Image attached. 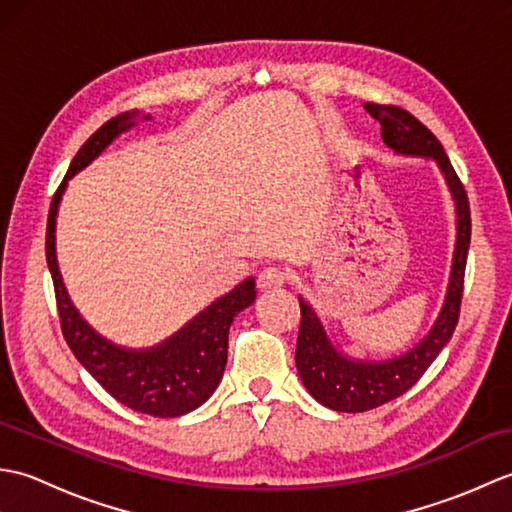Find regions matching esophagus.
Listing matches in <instances>:
<instances>
[{
	"instance_id": "1",
	"label": "esophagus",
	"mask_w": 512,
	"mask_h": 512,
	"mask_svg": "<svg viewBox=\"0 0 512 512\" xmlns=\"http://www.w3.org/2000/svg\"><path fill=\"white\" fill-rule=\"evenodd\" d=\"M286 281H288V273H286V268H281V266H268L257 277L259 288H264V290L284 286Z\"/></svg>"
}]
</instances>
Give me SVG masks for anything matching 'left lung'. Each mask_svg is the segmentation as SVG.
Segmentation results:
<instances>
[{"instance_id":"obj_1","label":"left lung","mask_w":512,"mask_h":512,"mask_svg":"<svg viewBox=\"0 0 512 512\" xmlns=\"http://www.w3.org/2000/svg\"><path fill=\"white\" fill-rule=\"evenodd\" d=\"M365 110L380 123V136H383L387 147L398 151V154L429 156L438 162L455 198V209H458V242H455L447 301H444L436 325L411 352L391 358V361H350V358L336 352L328 336H325L317 314H314L306 301L299 299L301 323L295 354L299 376L306 389L321 405L345 413L376 409L402 396L418 383L429 365L436 361V356L449 343L460 319L466 255H469L471 242L469 198H466L464 184L458 178V173H455L449 156L444 154L440 140L416 116L398 105L365 103Z\"/></svg>"}]
</instances>
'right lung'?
I'll return each mask as SVG.
<instances>
[{
  "label": "right lung",
  "mask_w": 512,
  "mask_h": 512,
  "mask_svg": "<svg viewBox=\"0 0 512 512\" xmlns=\"http://www.w3.org/2000/svg\"><path fill=\"white\" fill-rule=\"evenodd\" d=\"M129 114L114 116L85 140L79 154L68 167L59 189L52 195L48 228H46V259L54 284L61 332L79 363L88 369L107 394L123 402L125 407L147 413L154 418H176L198 409L217 389L226 367L228 330L237 312L255 301V279L242 281L233 292L217 299L200 312L191 323L173 334L169 341L147 352H127L101 339L68 299L54 255V217L65 180L101 154L112 140L134 123Z\"/></svg>",
  "instance_id": "right-lung-1"
}]
</instances>
